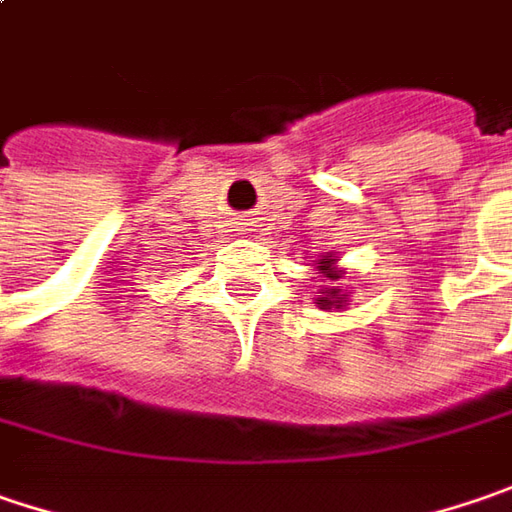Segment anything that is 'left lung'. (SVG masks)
I'll list each match as a JSON object with an SVG mask.
<instances>
[{
  "mask_svg": "<svg viewBox=\"0 0 512 512\" xmlns=\"http://www.w3.org/2000/svg\"><path fill=\"white\" fill-rule=\"evenodd\" d=\"M317 270L320 273H325L331 282H337L343 273L337 270V259H331V256H322V259H317ZM317 305L320 308H325V311H331V308H345L348 305V294H343V288H328V291H322V296L317 299Z\"/></svg>",
  "mask_w": 512,
  "mask_h": 512,
  "instance_id": "1",
  "label": "left lung"
}]
</instances>
